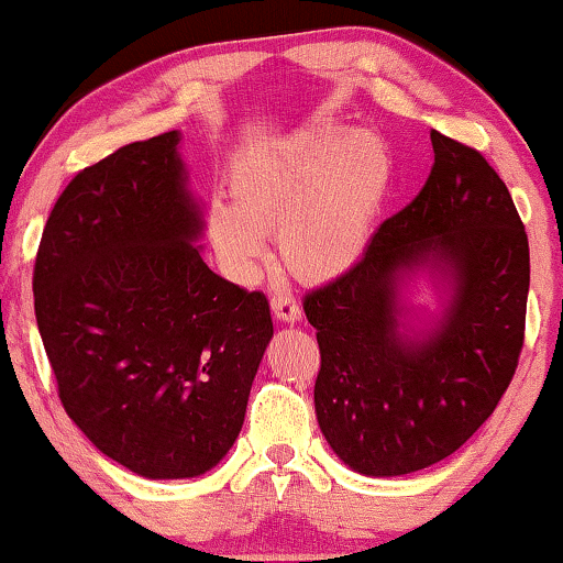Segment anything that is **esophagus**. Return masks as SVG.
Masks as SVG:
<instances>
[{"mask_svg":"<svg viewBox=\"0 0 563 563\" xmlns=\"http://www.w3.org/2000/svg\"><path fill=\"white\" fill-rule=\"evenodd\" d=\"M272 312L276 320L282 322H297L301 317V309L297 305V299H291L289 295H274L272 297Z\"/></svg>","mask_w":563,"mask_h":563,"instance_id":"esophagus-1","label":"esophagus"}]
</instances>
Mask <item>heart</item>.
<instances>
[{"label": "heart", "instance_id": "b5f03b06", "mask_svg": "<svg viewBox=\"0 0 563 563\" xmlns=\"http://www.w3.org/2000/svg\"><path fill=\"white\" fill-rule=\"evenodd\" d=\"M394 175V152L371 129H291L233 162L231 202L210 200L208 239L239 279L262 268L266 233H276L297 279L335 282L361 264Z\"/></svg>", "mask_w": 563, "mask_h": 563}]
</instances>
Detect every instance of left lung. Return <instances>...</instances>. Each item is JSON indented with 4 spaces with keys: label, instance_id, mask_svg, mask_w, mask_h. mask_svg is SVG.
<instances>
[{
    "label": "left lung",
    "instance_id": "left-lung-1",
    "mask_svg": "<svg viewBox=\"0 0 563 563\" xmlns=\"http://www.w3.org/2000/svg\"><path fill=\"white\" fill-rule=\"evenodd\" d=\"M421 192L383 221L353 272L305 297L317 330L314 411L332 452L396 477L457 452L518 368L531 284L528 235L477 150L431 132ZM439 273L451 297L427 333L402 324L405 287Z\"/></svg>",
    "mask_w": 563,
    "mask_h": 563
}]
</instances>
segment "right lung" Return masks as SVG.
I'll return each instance as SVG.
<instances>
[{"label": "right lung", "mask_w": 563, "mask_h": 563, "mask_svg": "<svg viewBox=\"0 0 563 563\" xmlns=\"http://www.w3.org/2000/svg\"><path fill=\"white\" fill-rule=\"evenodd\" d=\"M180 132L80 169L47 218L32 291L63 409L106 457L198 477L231 450L274 335L264 291L210 272Z\"/></svg>", "instance_id": "1"}]
</instances>
